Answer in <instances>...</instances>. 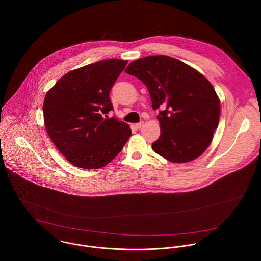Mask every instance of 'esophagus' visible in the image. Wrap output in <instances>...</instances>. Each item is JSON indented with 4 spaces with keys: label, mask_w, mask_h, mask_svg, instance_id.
I'll use <instances>...</instances> for the list:
<instances>
[{
    "label": "esophagus",
    "mask_w": 261,
    "mask_h": 261,
    "mask_svg": "<svg viewBox=\"0 0 261 261\" xmlns=\"http://www.w3.org/2000/svg\"><path fill=\"white\" fill-rule=\"evenodd\" d=\"M143 125H144V121H141V122H139V123H136V124H135L136 128H138V129L142 128V126H143Z\"/></svg>",
    "instance_id": "obj_1"
}]
</instances>
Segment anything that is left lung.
<instances>
[{
    "label": "left lung",
    "instance_id": "obj_1",
    "mask_svg": "<svg viewBox=\"0 0 261 261\" xmlns=\"http://www.w3.org/2000/svg\"><path fill=\"white\" fill-rule=\"evenodd\" d=\"M125 72L149 89L152 110H159L161 136L153 151L172 163L200 156L218 126L220 100L208 79L186 63L166 55L133 61Z\"/></svg>",
    "mask_w": 261,
    "mask_h": 261
}]
</instances>
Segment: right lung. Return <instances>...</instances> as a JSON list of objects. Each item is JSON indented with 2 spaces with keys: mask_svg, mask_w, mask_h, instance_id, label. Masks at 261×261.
I'll use <instances>...</instances> for the list:
<instances>
[{
  "mask_svg": "<svg viewBox=\"0 0 261 261\" xmlns=\"http://www.w3.org/2000/svg\"><path fill=\"white\" fill-rule=\"evenodd\" d=\"M126 64L127 60L112 58L85 65L62 76L47 92L45 128L73 166H107L132 136L128 124L102 116L113 110L110 92Z\"/></svg>",
  "mask_w": 261,
  "mask_h": 261,
  "instance_id": "obj_1",
  "label": "right lung"
}]
</instances>
